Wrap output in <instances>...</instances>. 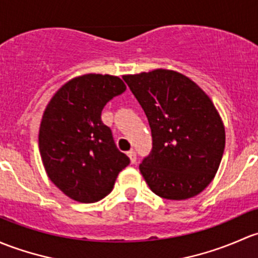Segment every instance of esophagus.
Returning <instances> with one entry per match:
<instances>
[{"label": "esophagus", "mask_w": 258, "mask_h": 258, "mask_svg": "<svg viewBox=\"0 0 258 258\" xmlns=\"http://www.w3.org/2000/svg\"><path fill=\"white\" fill-rule=\"evenodd\" d=\"M126 154H128V156H129V159H130V163L134 164L135 161H137V155H135V151L134 150H130Z\"/></svg>", "instance_id": "esophagus-1"}]
</instances>
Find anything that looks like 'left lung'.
I'll use <instances>...</instances> for the list:
<instances>
[{
  "label": "left lung",
  "mask_w": 258,
  "mask_h": 258,
  "mask_svg": "<svg viewBox=\"0 0 258 258\" xmlns=\"http://www.w3.org/2000/svg\"><path fill=\"white\" fill-rule=\"evenodd\" d=\"M123 79L144 109L153 150L139 169L154 194L168 200L199 195L216 175L225 126L211 98L192 79L158 68Z\"/></svg>",
  "instance_id": "obj_1"
}]
</instances>
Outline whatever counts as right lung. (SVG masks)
Instances as JSON below:
<instances>
[{
  "label": "right lung",
  "mask_w": 258,
  "mask_h": 258,
  "mask_svg": "<svg viewBox=\"0 0 258 258\" xmlns=\"http://www.w3.org/2000/svg\"><path fill=\"white\" fill-rule=\"evenodd\" d=\"M125 89L116 76L83 74L66 82L43 111L42 163L50 181L72 200L90 204L105 198L130 163L100 119L104 105Z\"/></svg>",
  "instance_id": "obj_1"
}]
</instances>
